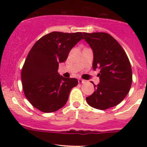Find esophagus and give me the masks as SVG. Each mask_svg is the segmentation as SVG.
<instances>
[{"label": "esophagus", "mask_w": 147, "mask_h": 147, "mask_svg": "<svg viewBox=\"0 0 147 147\" xmlns=\"http://www.w3.org/2000/svg\"><path fill=\"white\" fill-rule=\"evenodd\" d=\"M78 82L80 83V84H84V83L86 82V80H84L82 79H79L78 80Z\"/></svg>", "instance_id": "34e87169"}]
</instances>
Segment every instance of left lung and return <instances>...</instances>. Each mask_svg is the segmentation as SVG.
<instances>
[{
	"instance_id": "left-lung-1",
	"label": "left lung",
	"mask_w": 147,
	"mask_h": 147,
	"mask_svg": "<svg viewBox=\"0 0 147 147\" xmlns=\"http://www.w3.org/2000/svg\"><path fill=\"white\" fill-rule=\"evenodd\" d=\"M86 42L93 51L92 67L100 69V83L94 84L95 92L86 97L87 104L96 109L115 107L122 101L131 88L132 71L124 49L106 32H84Z\"/></svg>"
}]
</instances>
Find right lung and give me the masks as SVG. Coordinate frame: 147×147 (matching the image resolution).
<instances>
[{
    "instance_id": "add662e5",
    "label": "right lung",
    "mask_w": 147,
    "mask_h": 147,
    "mask_svg": "<svg viewBox=\"0 0 147 147\" xmlns=\"http://www.w3.org/2000/svg\"><path fill=\"white\" fill-rule=\"evenodd\" d=\"M83 34L52 32L32 46L22 69L21 80L25 96L34 107L49 113L65 106L78 80L60 75L59 63L65 62L71 49L84 39Z\"/></svg>"
}]
</instances>
